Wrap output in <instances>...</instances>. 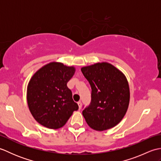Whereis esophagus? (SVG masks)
<instances>
[{
	"instance_id": "esophagus-1",
	"label": "esophagus",
	"mask_w": 161,
	"mask_h": 161,
	"mask_svg": "<svg viewBox=\"0 0 161 161\" xmlns=\"http://www.w3.org/2000/svg\"><path fill=\"white\" fill-rule=\"evenodd\" d=\"M77 104H78V106H79V108L81 109V101H79L77 102Z\"/></svg>"
}]
</instances>
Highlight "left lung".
I'll list each match as a JSON object with an SVG mask.
<instances>
[{
	"label": "left lung",
	"instance_id": "obj_1",
	"mask_svg": "<svg viewBox=\"0 0 161 161\" xmlns=\"http://www.w3.org/2000/svg\"><path fill=\"white\" fill-rule=\"evenodd\" d=\"M91 86V102L82 114L94 130L104 131L117 125L128 109L130 91L125 75L107 62L81 68Z\"/></svg>",
	"mask_w": 161,
	"mask_h": 161
}]
</instances>
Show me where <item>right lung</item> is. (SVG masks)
I'll return each mask as SVG.
<instances>
[{"label":"right lung","mask_w":161,"mask_h":161,"mask_svg":"<svg viewBox=\"0 0 161 161\" xmlns=\"http://www.w3.org/2000/svg\"><path fill=\"white\" fill-rule=\"evenodd\" d=\"M75 72L74 66L50 62L34 74L27 88V101L31 114L48 129L62 127L79 107L73 100L67 83Z\"/></svg>","instance_id":"add662e5"}]
</instances>
